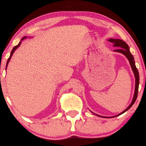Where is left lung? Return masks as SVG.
<instances>
[{
	"label": "left lung",
	"instance_id": "left-lung-1",
	"mask_svg": "<svg viewBox=\"0 0 146 146\" xmlns=\"http://www.w3.org/2000/svg\"><path fill=\"white\" fill-rule=\"evenodd\" d=\"M108 41L110 42L113 43V46H115V47H118L116 50H114V51L118 52V53H121L123 55H124L125 57H126L127 59L128 60L129 62H130V66H131L132 70V71H133L134 75H135V93H134V96H133V98H132L131 104L129 105V106L126 108V109L123 110V112H121V113L118 114V115H115V116H113V117H117V116H119V115H121V114L124 113L125 112H126L128 109H130V108L132 107V106L134 104V103H135V101H136L137 98V94H138L139 84V75L138 70H137L136 66H135V59H134L133 56H132V55L131 54V53H130V48H129L128 45L124 41H123L121 39H113V38H110V39L108 40ZM91 113H93V112H91ZM93 113L95 115H98V116H99V117H103V118H106V117H105L100 116V115H97V114H95L94 113Z\"/></svg>",
	"mask_w": 146,
	"mask_h": 146
}]
</instances>
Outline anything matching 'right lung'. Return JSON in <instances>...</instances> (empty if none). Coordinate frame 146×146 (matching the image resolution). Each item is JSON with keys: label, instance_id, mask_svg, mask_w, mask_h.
I'll use <instances>...</instances> for the list:
<instances>
[{"label": "right lung", "instance_id": "1", "mask_svg": "<svg viewBox=\"0 0 146 146\" xmlns=\"http://www.w3.org/2000/svg\"><path fill=\"white\" fill-rule=\"evenodd\" d=\"M27 38V37H26V36H25V37H23V38H22V39L21 40V41H20V42H19V44H18V45H16V46H15L14 48H13V49L11 50V53H10V56H9V59H8V60H7V64H6V69H7V65H8V64H9V61H10V60H11V56H12V55L14 54V51H16V49H17V48L19 47L20 46V45L21 44V42H22V40H23L24 39H25V38Z\"/></svg>", "mask_w": 146, "mask_h": 146}]
</instances>
